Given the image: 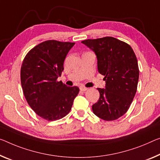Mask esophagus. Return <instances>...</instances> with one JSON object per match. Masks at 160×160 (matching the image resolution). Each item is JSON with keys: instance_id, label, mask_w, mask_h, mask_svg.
Segmentation results:
<instances>
[{"instance_id": "34e87169", "label": "esophagus", "mask_w": 160, "mask_h": 160, "mask_svg": "<svg viewBox=\"0 0 160 160\" xmlns=\"http://www.w3.org/2000/svg\"><path fill=\"white\" fill-rule=\"evenodd\" d=\"M80 90L82 91V92H85V91L87 90V88H86L84 87H80Z\"/></svg>"}]
</instances>
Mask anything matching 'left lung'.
Masks as SVG:
<instances>
[{"mask_svg":"<svg viewBox=\"0 0 160 160\" xmlns=\"http://www.w3.org/2000/svg\"><path fill=\"white\" fill-rule=\"evenodd\" d=\"M97 55L98 71L104 76L105 88L92 105L95 115L113 121L127 112L136 94L139 71L136 55L129 44L114 37L82 41Z\"/></svg>","mask_w":160,"mask_h":160,"instance_id":"obj_1","label":"left lung"}]
</instances>
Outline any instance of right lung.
Masks as SVG:
<instances>
[{
  "label": "right lung",
  "mask_w": 160,
  "mask_h": 160,
  "mask_svg": "<svg viewBox=\"0 0 160 160\" xmlns=\"http://www.w3.org/2000/svg\"><path fill=\"white\" fill-rule=\"evenodd\" d=\"M75 43L48 40L27 53L21 68L23 94L34 112L47 121L64 117L72 109L79 92L77 87H67L57 78L63 61Z\"/></svg>",
  "instance_id": "add662e5"
}]
</instances>
